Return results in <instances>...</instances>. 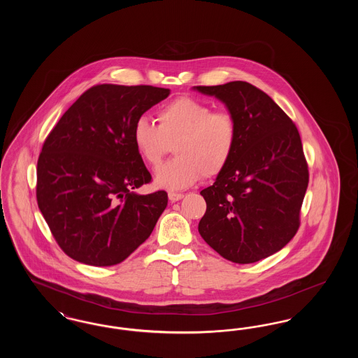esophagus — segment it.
Instances as JSON below:
<instances>
[{
    "label": "esophagus",
    "instance_id": "1",
    "mask_svg": "<svg viewBox=\"0 0 358 358\" xmlns=\"http://www.w3.org/2000/svg\"><path fill=\"white\" fill-rule=\"evenodd\" d=\"M184 197V194L182 193H177V192H169V200H171V203H174V201H178V200H181Z\"/></svg>",
    "mask_w": 358,
    "mask_h": 358
}]
</instances>
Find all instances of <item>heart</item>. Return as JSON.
Wrapping results in <instances>:
<instances>
[{"label":"heart","mask_w":358,"mask_h":358,"mask_svg":"<svg viewBox=\"0 0 358 358\" xmlns=\"http://www.w3.org/2000/svg\"><path fill=\"white\" fill-rule=\"evenodd\" d=\"M155 124L136 120L133 142L142 159L157 168L173 145L174 158L159 168L155 182L171 190L196 182L200 176L212 178L228 165L238 142V123L227 111L194 98H178L157 111Z\"/></svg>","instance_id":"1"}]
</instances>
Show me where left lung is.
I'll list each match as a JSON object with an SVG mask.
<instances>
[{"label": "left lung", "instance_id": "8db88e82", "mask_svg": "<svg viewBox=\"0 0 358 358\" xmlns=\"http://www.w3.org/2000/svg\"><path fill=\"white\" fill-rule=\"evenodd\" d=\"M216 96L238 123V142L225 169L201 190V238L238 264L282 250L299 228L308 168L296 126L273 99L247 82L197 85Z\"/></svg>", "mask_w": 358, "mask_h": 358}]
</instances>
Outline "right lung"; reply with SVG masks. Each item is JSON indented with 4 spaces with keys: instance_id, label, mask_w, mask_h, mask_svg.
Instances as JSON below:
<instances>
[{
    "instance_id": "obj_1",
    "label": "right lung",
    "mask_w": 358,
    "mask_h": 358,
    "mask_svg": "<svg viewBox=\"0 0 358 358\" xmlns=\"http://www.w3.org/2000/svg\"><path fill=\"white\" fill-rule=\"evenodd\" d=\"M169 94L153 85H94L47 136L37 161V204L56 243L73 260L118 264L153 232L168 193L132 190L149 184L152 174L131 131Z\"/></svg>"
}]
</instances>
